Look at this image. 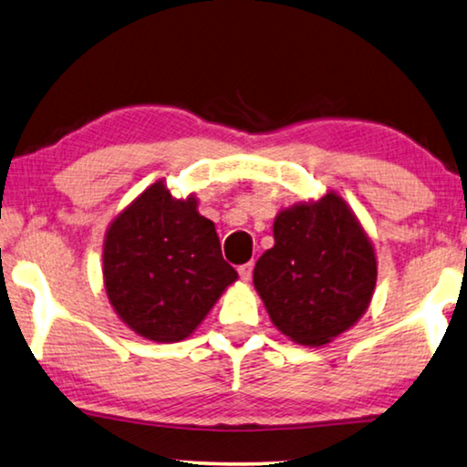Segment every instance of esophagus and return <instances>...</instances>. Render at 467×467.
<instances>
[{
  "mask_svg": "<svg viewBox=\"0 0 467 467\" xmlns=\"http://www.w3.org/2000/svg\"><path fill=\"white\" fill-rule=\"evenodd\" d=\"M252 273H254V262H247V265L239 266V275H241L243 281L252 279Z\"/></svg>",
  "mask_w": 467,
  "mask_h": 467,
  "instance_id": "1",
  "label": "esophagus"
}]
</instances>
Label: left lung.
I'll list each match as a JSON object with an SVG mask.
<instances>
[{"label":"left lung","instance_id":"left-lung-1","mask_svg":"<svg viewBox=\"0 0 467 467\" xmlns=\"http://www.w3.org/2000/svg\"><path fill=\"white\" fill-rule=\"evenodd\" d=\"M275 245L254 285L271 321L294 343L319 347L356 326L377 285L372 241L337 192L277 213Z\"/></svg>","mask_w":467,"mask_h":467}]
</instances>
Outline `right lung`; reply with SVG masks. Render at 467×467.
I'll list each match as a JSON object with an SVG mask.
<instances>
[{"instance_id": "1", "label": "right lung", "mask_w": 467, "mask_h": 467, "mask_svg": "<svg viewBox=\"0 0 467 467\" xmlns=\"http://www.w3.org/2000/svg\"><path fill=\"white\" fill-rule=\"evenodd\" d=\"M196 205L192 194L173 199L161 180L105 233L103 284L111 306L130 330L156 343L188 338L239 277L222 258L213 222Z\"/></svg>"}]
</instances>
